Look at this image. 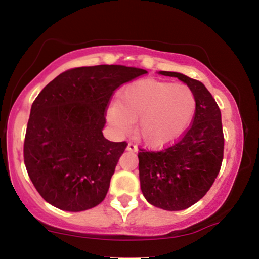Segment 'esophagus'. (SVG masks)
Returning <instances> with one entry per match:
<instances>
[{"mask_svg":"<svg viewBox=\"0 0 259 259\" xmlns=\"http://www.w3.org/2000/svg\"><path fill=\"white\" fill-rule=\"evenodd\" d=\"M126 150L130 151V152H136V151H138V146H136V145H134V144H132V142H130V144H127Z\"/></svg>","mask_w":259,"mask_h":259,"instance_id":"34e87169","label":"esophagus"}]
</instances>
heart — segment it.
<instances>
[{"mask_svg":"<svg viewBox=\"0 0 259 259\" xmlns=\"http://www.w3.org/2000/svg\"><path fill=\"white\" fill-rule=\"evenodd\" d=\"M197 101L186 85L136 80L121 90L118 102L109 106L107 119L121 135L133 130L150 147L173 144L187 132L194 120Z\"/></svg>","mask_w":259,"mask_h":259,"instance_id":"heart-1","label":"heart"}]
</instances>
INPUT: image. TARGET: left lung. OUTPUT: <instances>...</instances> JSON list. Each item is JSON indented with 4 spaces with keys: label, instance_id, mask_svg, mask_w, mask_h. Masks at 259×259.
Segmentation results:
<instances>
[{
    "label": "left lung",
    "instance_id": "obj_1",
    "mask_svg": "<svg viewBox=\"0 0 259 259\" xmlns=\"http://www.w3.org/2000/svg\"><path fill=\"white\" fill-rule=\"evenodd\" d=\"M174 76L194 91L197 107L192 125L173 146L139 157L142 195L148 203L164 210H183L207 194L221 170L224 135L221 109L207 88L198 80L177 72Z\"/></svg>",
    "mask_w": 259,
    "mask_h": 259
}]
</instances>
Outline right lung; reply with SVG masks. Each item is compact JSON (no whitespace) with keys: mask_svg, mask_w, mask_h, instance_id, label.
Listing matches in <instances>:
<instances>
[{"mask_svg":"<svg viewBox=\"0 0 259 259\" xmlns=\"http://www.w3.org/2000/svg\"><path fill=\"white\" fill-rule=\"evenodd\" d=\"M145 69L117 64L80 67L59 74L31 106L24 141L29 178L42 198L67 212L105 200L126 142L103 136L112 94Z\"/></svg>","mask_w":259,"mask_h":259,"instance_id":"1","label":"right lung"}]
</instances>
